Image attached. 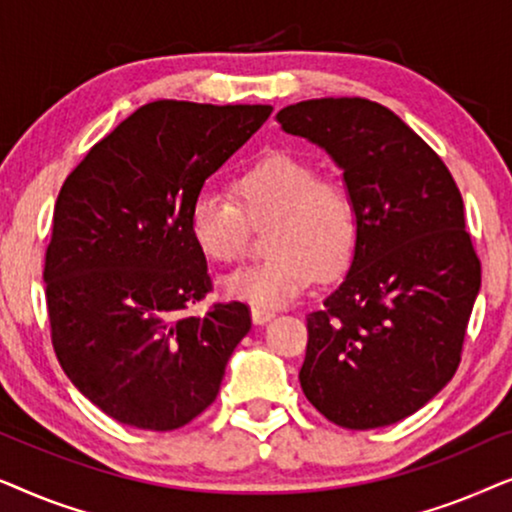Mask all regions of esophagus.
<instances>
[{
	"mask_svg": "<svg viewBox=\"0 0 512 512\" xmlns=\"http://www.w3.org/2000/svg\"><path fill=\"white\" fill-rule=\"evenodd\" d=\"M251 319H254L256 326H263V324H268V321L275 319V312L263 310V307H251Z\"/></svg>",
	"mask_w": 512,
	"mask_h": 512,
	"instance_id": "esophagus-1",
	"label": "esophagus"
}]
</instances>
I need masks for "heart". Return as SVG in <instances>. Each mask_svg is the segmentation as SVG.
I'll list each match as a JSON object with an SVG mask.
<instances>
[{"instance_id":"obj_1","label":"heart","mask_w":512,"mask_h":512,"mask_svg":"<svg viewBox=\"0 0 512 512\" xmlns=\"http://www.w3.org/2000/svg\"><path fill=\"white\" fill-rule=\"evenodd\" d=\"M236 202L202 188L188 212V233L207 261L235 263L247 247V220L272 221L263 263L223 277L228 298L263 310L293 303L319 277L347 270L359 247V209L338 179L319 177L317 167L296 153L275 151L235 179Z\"/></svg>"}]
</instances>
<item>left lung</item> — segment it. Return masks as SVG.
I'll list each match as a JSON object with an SVG mask.
<instances>
[{"label": "left lung", "instance_id": "obj_1", "mask_svg": "<svg viewBox=\"0 0 512 512\" xmlns=\"http://www.w3.org/2000/svg\"><path fill=\"white\" fill-rule=\"evenodd\" d=\"M277 123L331 156L361 223L345 279L307 317L300 387L342 429L401 422L461 361L480 291L464 200L443 160L382 104L307 100Z\"/></svg>", "mask_w": 512, "mask_h": 512}]
</instances>
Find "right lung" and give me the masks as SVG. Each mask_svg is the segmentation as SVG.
Segmentation results:
<instances>
[{
    "instance_id": "add662e5",
    "label": "right lung",
    "mask_w": 512,
    "mask_h": 512,
    "mask_svg": "<svg viewBox=\"0 0 512 512\" xmlns=\"http://www.w3.org/2000/svg\"><path fill=\"white\" fill-rule=\"evenodd\" d=\"M270 114V104L149 102L62 184L44 268L53 347L116 422L172 431L219 394L251 317L242 303L186 314L212 289L188 212Z\"/></svg>"
}]
</instances>
